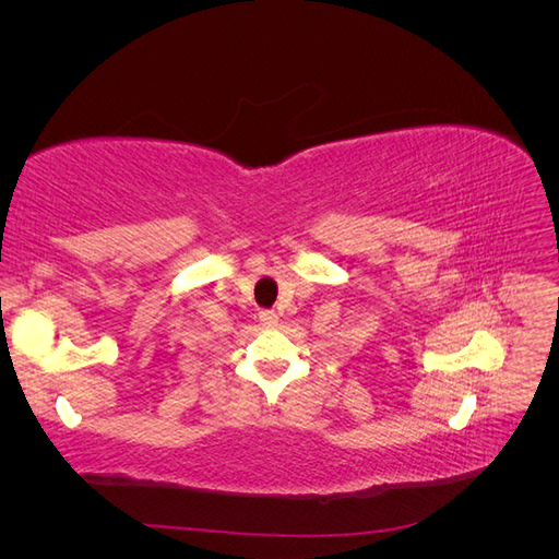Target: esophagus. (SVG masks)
Here are the masks:
<instances>
[{"instance_id":"esophagus-1","label":"esophagus","mask_w":559,"mask_h":559,"mask_svg":"<svg viewBox=\"0 0 559 559\" xmlns=\"http://www.w3.org/2000/svg\"><path fill=\"white\" fill-rule=\"evenodd\" d=\"M259 319H261V324H263L265 329H275L277 321H280V314H277L275 310H261V312H259Z\"/></svg>"}]
</instances>
